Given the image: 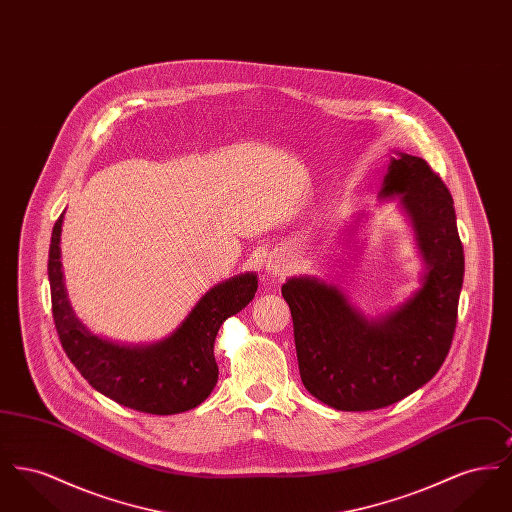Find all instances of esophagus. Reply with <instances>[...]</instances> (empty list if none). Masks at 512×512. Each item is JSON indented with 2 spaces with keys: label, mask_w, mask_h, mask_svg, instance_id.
Instances as JSON below:
<instances>
[{
  "label": "esophagus",
  "mask_w": 512,
  "mask_h": 512,
  "mask_svg": "<svg viewBox=\"0 0 512 512\" xmlns=\"http://www.w3.org/2000/svg\"><path fill=\"white\" fill-rule=\"evenodd\" d=\"M290 270H292V263L288 259H282V257H272L267 263V272L274 278H282Z\"/></svg>",
  "instance_id": "34e87169"
}]
</instances>
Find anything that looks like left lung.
I'll return each instance as SVG.
<instances>
[{
  "mask_svg": "<svg viewBox=\"0 0 512 512\" xmlns=\"http://www.w3.org/2000/svg\"><path fill=\"white\" fill-rule=\"evenodd\" d=\"M382 197L401 195L428 265L422 288L380 320H368L343 293L315 278H290V305L301 382L338 411H374L430 382L457 326L464 253L453 197L422 159H391Z\"/></svg>",
  "mask_w": 512,
  "mask_h": 512,
  "instance_id": "obj_1",
  "label": "left lung"
}]
</instances>
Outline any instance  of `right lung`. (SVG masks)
I'll return each mask as SVG.
<instances>
[{
	"label": "right lung",
	"instance_id": "obj_1",
	"mask_svg": "<svg viewBox=\"0 0 512 512\" xmlns=\"http://www.w3.org/2000/svg\"><path fill=\"white\" fill-rule=\"evenodd\" d=\"M61 222L63 215L51 232L48 276L55 330L71 363L92 388L140 413H184L201 405L219 378L213 345L220 324L253 299L257 276L245 272L211 288L167 340L117 345L94 336L74 317L59 261Z\"/></svg>",
	"mask_w": 512,
	"mask_h": 512
}]
</instances>
